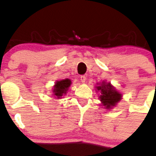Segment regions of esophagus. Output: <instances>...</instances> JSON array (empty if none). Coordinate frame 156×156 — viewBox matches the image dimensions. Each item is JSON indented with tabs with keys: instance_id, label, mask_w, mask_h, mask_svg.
I'll return each instance as SVG.
<instances>
[{
	"instance_id": "obj_1",
	"label": "esophagus",
	"mask_w": 156,
	"mask_h": 156,
	"mask_svg": "<svg viewBox=\"0 0 156 156\" xmlns=\"http://www.w3.org/2000/svg\"><path fill=\"white\" fill-rule=\"evenodd\" d=\"M80 80H81V82H85V80H86V76L85 75H81V77H80Z\"/></svg>"
}]
</instances>
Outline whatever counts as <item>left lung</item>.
Segmentation results:
<instances>
[{"label": "left lung", "mask_w": 156, "mask_h": 156, "mask_svg": "<svg viewBox=\"0 0 156 156\" xmlns=\"http://www.w3.org/2000/svg\"><path fill=\"white\" fill-rule=\"evenodd\" d=\"M97 88L98 90L101 91L102 94L99 97L100 100L102 101L103 106H106L107 109L114 106L116 102H118L121 99V95L115 90L110 83L106 84L105 82H102L101 86H98Z\"/></svg>", "instance_id": "left-lung-1"}]
</instances>
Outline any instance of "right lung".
I'll return each instance as SVG.
<instances>
[{
	"label": "right lung",
	"mask_w": 156,
	"mask_h": 156,
	"mask_svg": "<svg viewBox=\"0 0 156 156\" xmlns=\"http://www.w3.org/2000/svg\"><path fill=\"white\" fill-rule=\"evenodd\" d=\"M71 80L68 79V78L62 80V81H57L54 89V95H55L56 97L60 99L63 95H65L66 92H68V87L71 85Z\"/></svg>",
	"instance_id": "add662e5"
}]
</instances>
